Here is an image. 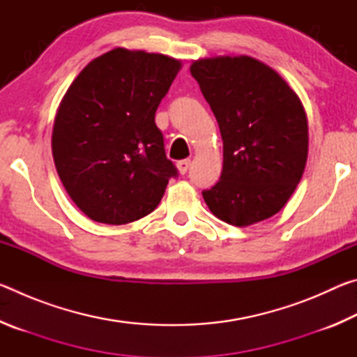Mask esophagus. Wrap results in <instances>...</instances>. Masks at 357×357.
Returning <instances> with one entry per match:
<instances>
[{
  "mask_svg": "<svg viewBox=\"0 0 357 357\" xmlns=\"http://www.w3.org/2000/svg\"><path fill=\"white\" fill-rule=\"evenodd\" d=\"M176 167H178V172H179L181 174H185L187 170H189V167H190V160H189V159L179 160L178 164H176Z\"/></svg>",
  "mask_w": 357,
  "mask_h": 357,
  "instance_id": "34e87169",
  "label": "esophagus"
}]
</instances>
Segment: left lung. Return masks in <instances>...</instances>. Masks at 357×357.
Returning <instances> with one entry per match:
<instances>
[{"label": "left lung", "instance_id": "8db88e82", "mask_svg": "<svg viewBox=\"0 0 357 357\" xmlns=\"http://www.w3.org/2000/svg\"><path fill=\"white\" fill-rule=\"evenodd\" d=\"M190 74L219 123L220 181L203 190L217 219L249 227L285 206L309 153L302 102L277 72L250 56L193 61Z\"/></svg>", "mask_w": 357, "mask_h": 357}]
</instances>
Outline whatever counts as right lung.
Segmentation results:
<instances>
[{"instance_id": "1", "label": "right lung", "mask_w": 357, "mask_h": 357, "mask_svg": "<svg viewBox=\"0 0 357 357\" xmlns=\"http://www.w3.org/2000/svg\"><path fill=\"white\" fill-rule=\"evenodd\" d=\"M179 69V59L119 47L93 59L64 94L53 160L66 192L91 220L142 219L178 176L154 114Z\"/></svg>"}]
</instances>
